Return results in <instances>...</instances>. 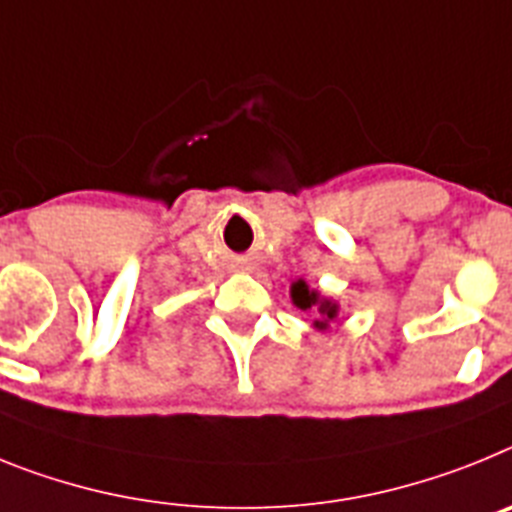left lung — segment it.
Listing matches in <instances>:
<instances>
[{
	"mask_svg": "<svg viewBox=\"0 0 512 512\" xmlns=\"http://www.w3.org/2000/svg\"><path fill=\"white\" fill-rule=\"evenodd\" d=\"M291 296H293V304L299 306V309H304V311L317 309L319 319H317V322H314V324H317V327H327V322H330V319H335L337 306L332 304V301H327V299H319V293L311 291V288L306 286L304 281L293 283Z\"/></svg>",
	"mask_w": 512,
	"mask_h": 512,
	"instance_id": "left-lung-1",
	"label": "left lung"
}]
</instances>
